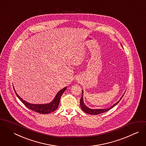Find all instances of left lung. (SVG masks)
I'll list each match as a JSON object with an SVG mask.
<instances>
[{"mask_svg": "<svg viewBox=\"0 0 146 146\" xmlns=\"http://www.w3.org/2000/svg\"><path fill=\"white\" fill-rule=\"evenodd\" d=\"M125 93V92H124ZM124 94L123 95V96L121 97V98L119 99V100L118 102H117L116 103H115L112 106H111V107L110 108H105V109H91L90 108H88V107H87L84 103V101H83V90H82V97H81V99H80V107H81V108L82 109V110L87 113H88V114H90V115H98V114H100L102 113H104L108 110H110V109H111L112 108H113L115 105H116L119 102L120 100L121 99V98H123Z\"/></svg>", "mask_w": 146, "mask_h": 146, "instance_id": "1", "label": "left lung"}]
</instances>
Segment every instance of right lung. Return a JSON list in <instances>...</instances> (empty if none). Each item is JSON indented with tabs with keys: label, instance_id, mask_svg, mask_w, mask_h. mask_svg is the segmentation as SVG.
Listing matches in <instances>:
<instances>
[{
	"label": "right lung",
	"instance_id": "add662e5",
	"mask_svg": "<svg viewBox=\"0 0 146 146\" xmlns=\"http://www.w3.org/2000/svg\"><path fill=\"white\" fill-rule=\"evenodd\" d=\"M66 89H67V87H64L63 89H62L61 90H60L56 94L55 97L54 98V100L52 102H51L48 104H35L29 103L27 102L26 101L24 100L23 99H22L17 94L15 89H14V91H15V92L17 96L18 97V98L22 101V102L28 108H29L30 110H31L33 111L39 113L47 114V113H51L52 112H54L58 108L59 104L60 98Z\"/></svg>",
	"mask_w": 146,
	"mask_h": 146
}]
</instances>
